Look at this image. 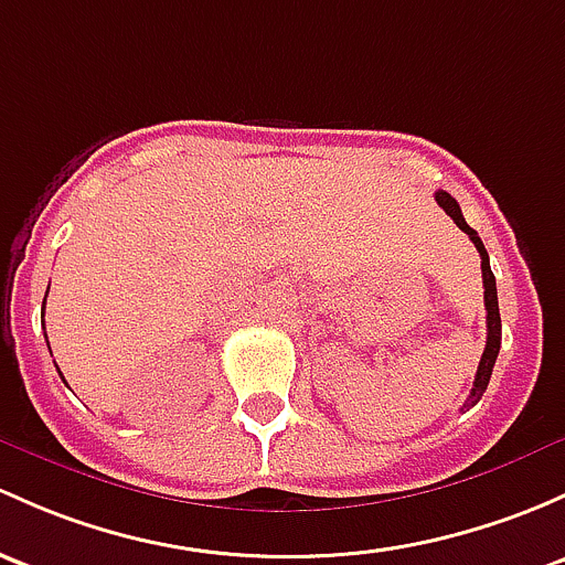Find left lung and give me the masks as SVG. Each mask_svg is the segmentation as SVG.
I'll return each instance as SVG.
<instances>
[{
    "label": "left lung",
    "mask_w": 565,
    "mask_h": 565,
    "mask_svg": "<svg viewBox=\"0 0 565 565\" xmlns=\"http://www.w3.org/2000/svg\"><path fill=\"white\" fill-rule=\"evenodd\" d=\"M436 203L441 205L444 211L449 213V216H452V222L462 230V233L471 237L473 246H477V252H479V257H482L484 308H487V343H484L482 360H479L477 376H473V390H471V395H468V401H466V408H468V406H477L479 397L484 395L487 384H490V376H492V365H495L498 352H501V311H498V289H495V276H492V270H490V257H487V248H484L482 237L477 235V230L468 227L466 218H462L460 205H457V200L449 192H444V189H438Z\"/></svg>",
    "instance_id": "8db88e82"
}]
</instances>
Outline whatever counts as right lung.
Wrapping results in <instances>:
<instances>
[{
	"instance_id": "obj_1",
	"label": "right lung",
	"mask_w": 565,
	"mask_h": 565,
	"mask_svg": "<svg viewBox=\"0 0 565 565\" xmlns=\"http://www.w3.org/2000/svg\"><path fill=\"white\" fill-rule=\"evenodd\" d=\"M43 308H45V302H43Z\"/></svg>"
}]
</instances>
